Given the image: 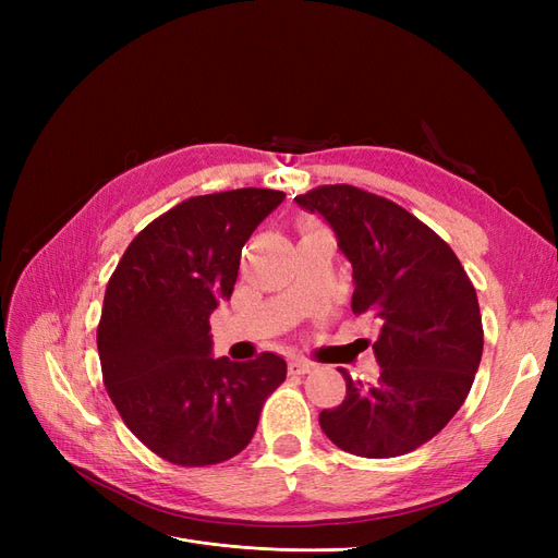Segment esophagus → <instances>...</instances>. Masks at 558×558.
Segmentation results:
<instances>
[{
  "label": "esophagus",
  "instance_id": "esophagus-1",
  "mask_svg": "<svg viewBox=\"0 0 558 558\" xmlns=\"http://www.w3.org/2000/svg\"><path fill=\"white\" fill-rule=\"evenodd\" d=\"M314 367L312 361H305V359H293L289 363V375H307L310 369Z\"/></svg>",
  "mask_w": 558,
  "mask_h": 558
}]
</instances>
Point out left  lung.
Returning <instances> with one entry per match:
<instances>
[{
	"instance_id": "8db88e82",
	"label": "left lung",
	"mask_w": 558,
	"mask_h": 558,
	"mask_svg": "<svg viewBox=\"0 0 558 558\" xmlns=\"http://www.w3.org/2000/svg\"><path fill=\"white\" fill-rule=\"evenodd\" d=\"M320 214L353 267V314H373L379 379L340 373L347 396L318 424L340 449L365 459L414 451L461 410L482 361L475 286L451 246L396 202L349 183L298 195Z\"/></svg>"
}]
</instances>
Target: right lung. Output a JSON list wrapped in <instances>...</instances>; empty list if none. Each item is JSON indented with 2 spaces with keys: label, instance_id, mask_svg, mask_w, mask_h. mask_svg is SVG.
Instances as JSON below:
<instances>
[{
  "label": "right lung",
  "instance_id": "add662e5",
  "mask_svg": "<svg viewBox=\"0 0 558 558\" xmlns=\"http://www.w3.org/2000/svg\"><path fill=\"white\" fill-rule=\"evenodd\" d=\"M286 193L238 189L183 199L130 242L107 283L97 351L125 426L183 468L238 456L286 361L211 356L209 316L232 295L242 246Z\"/></svg>",
  "mask_w": 558,
  "mask_h": 558
}]
</instances>
